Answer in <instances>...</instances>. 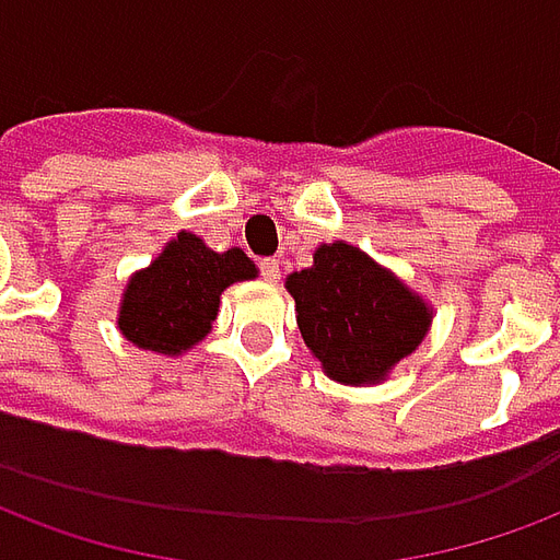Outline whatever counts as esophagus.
<instances>
[{"label": "esophagus", "mask_w": 560, "mask_h": 560, "mask_svg": "<svg viewBox=\"0 0 560 560\" xmlns=\"http://www.w3.org/2000/svg\"><path fill=\"white\" fill-rule=\"evenodd\" d=\"M260 272H264V279L269 281V284H276V281H279V260L276 258H264L260 260Z\"/></svg>", "instance_id": "1"}]
</instances>
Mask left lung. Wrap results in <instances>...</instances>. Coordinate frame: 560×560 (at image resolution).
Here are the masks:
<instances>
[{
	"label": "left lung",
	"mask_w": 560,
	"mask_h": 560,
	"mask_svg": "<svg viewBox=\"0 0 560 560\" xmlns=\"http://www.w3.org/2000/svg\"><path fill=\"white\" fill-rule=\"evenodd\" d=\"M302 341L323 374L343 385H376L418 350L433 305L392 269L347 240L320 243L312 267L291 272Z\"/></svg>",
	"instance_id": "8db88e82"
}]
</instances>
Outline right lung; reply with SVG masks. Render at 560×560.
I'll use <instances>...</instances> for the list:
<instances>
[{"label":"right lung","instance_id":"obj_1","mask_svg":"<svg viewBox=\"0 0 560 560\" xmlns=\"http://www.w3.org/2000/svg\"><path fill=\"white\" fill-rule=\"evenodd\" d=\"M258 279L243 248L213 252L192 231H180L144 269H136L118 302V329L130 343L163 355H184L205 341L231 284Z\"/></svg>","mask_w":560,"mask_h":560}]
</instances>
